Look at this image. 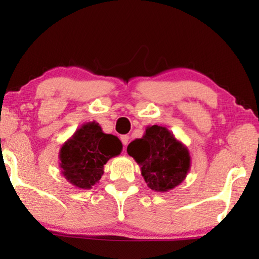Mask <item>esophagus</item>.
<instances>
[{"label":"esophagus","instance_id":"1","mask_svg":"<svg viewBox=\"0 0 259 259\" xmlns=\"http://www.w3.org/2000/svg\"><path fill=\"white\" fill-rule=\"evenodd\" d=\"M129 139H130V137H129L128 135H123V136H121V142L123 143V145H124V146L128 145Z\"/></svg>","mask_w":259,"mask_h":259}]
</instances>
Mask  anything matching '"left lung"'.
<instances>
[{"mask_svg":"<svg viewBox=\"0 0 259 259\" xmlns=\"http://www.w3.org/2000/svg\"><path fill=\"white\" fill-rule=\"evenodd\" d=\"M126 152L140 166L147 186L168 192L185 181L191 169L188 148L161 125H148L142 138L131 142Z\"/></svg>","mask_w":259,"mask_h":259,"instance_id":"left-lung-1","label":"left lung"}]
</instances>
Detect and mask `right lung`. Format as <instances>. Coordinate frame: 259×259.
<instances>
[{
    "label": "right lung",
    "instance_id": "1",
    "mask_svg": "<svg viewBox=\"0 0 259 259\" xmlns=\"http://www.w3.org/2000/svg\"><path fill=\"white\" fill-rule=\"evenodd\" d=\"M122 147L116 136L103 133L97 122H87L60 147V171L73 186L90 190L102 178L104 164L120 155Z\"/></svg>",
    "mask_w": 259,
    "mask_h": 259
}]
</instances>
